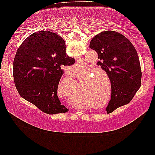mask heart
Returning a JSON list of instances; mask_svg holds the SVG:
<instances>
[{"instance_id":"heart-1","label":"heart","mask_w":155,"mask_h":155,"mask_svg":"<svg viewBox=\"0 0 155 155\" xmlns=\"http://www.w3.org/2000/svg\"><path fill=\"white\" fill-rule=\"evenodd\" d=\"M78 68H80V66H78ZM90 79H91V78H89V80ZM87 84V87L83 89L81 96L89 104H94V107H101V104L97 105V104L101 103V101L104 98V94L103 90L98 87V84H96L94 80L89 81Z\"/></svg>"}]
</instances>
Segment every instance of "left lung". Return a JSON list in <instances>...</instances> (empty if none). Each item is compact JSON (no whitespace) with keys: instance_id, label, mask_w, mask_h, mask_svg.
<instances>
[{"instance_id":"obj_1","label":"left lung","mask_w":155,"mask_h":155,"mask_svg":"<svg viewBox=\"0 0 155 155\" xmlns=\"http://www.w3.org/2000/svg\"><path fill=\"white\" fill-rule=\"evenodd\" d=\"M89 48L98 54L97 64L111 81V100L107 114L129 103L141 84V69L137 52L132 43L120 33L106 30L96 35Z\"/></svg>"}]
</instances>
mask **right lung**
Instances as JSON below:
<instances>
[{
  "label": "right lung",
  "mask_w": 155,
  "mask_h": 155,
  "mask_svg": "<svg viewBox=\"0 0 155 155\" xmlns=\"http://www.w3.org/2000/svg\"><path fill=\"white\" fill-rule=\"evenodd\" d=\"M75 62L66 53L64 40L56 33H33L21 44L14 59V81L18 94L46 114L67 112L58 96V88L64 74L61 68Z\"/></svg>",
  "instance_id": "right-lung-1"
}]
</instances>
